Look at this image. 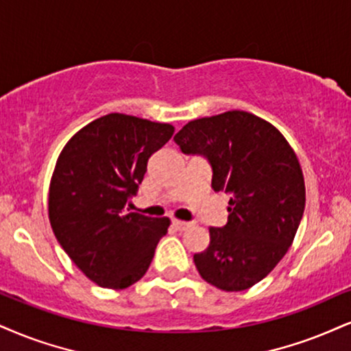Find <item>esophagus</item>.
Listing matches in <instances>:
<instances>
[{"label": "esophagus", "instance_id": "esophagus-1", "mask_svg": "<svg viewBox=\"0 0 351 351\" xmlns=\"http://www.w3.org/2000/svg\"><path fill=\"white\" fill-rule=\"evenodd\" d=\"M172 226H174L176 229H179V231H184V229H187L190 226V223L180 221V219H172Z\"/></svg>", "mask_w": 351, "mask_h": 351}]
</instances>
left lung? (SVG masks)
Listing matches in <instances>:
<instances>
[{
    "label": "left lung",
    "mask_w": 351,
    "mask_h": 351,
    "mask_svg": "<svg viewBox=\"0 0 351 351\" xmlns=\"http://www.w3.org/2000/svg\"><path fill=\"white\" fill-rule=\"evenodd\" d=\"M184 154L208 159L211 189L226 192V226L210 228V244L193 255L198 274L223 291L265 278L295 239L306 203L295 151L274 125L244 110L203 117L174 136Z\"/></svg>",
    "instance_id": "left-lung-1"
}]
</instances>
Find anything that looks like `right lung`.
Here are the masks:
<instances>
[{
    "label": "right lung",
    "mask_w": 351,
    "mask_h": 351,
    "mask_svg": "<svg viewBox=\"0 0 351 351\" xmlns=\"http://www.w3.org/2000/svg\"><path fill=\"white\" fill-rule=\"evenodd\" d=\"M174 127L109 114L81 128L58 156L49 192L56 241L75 265L102 288L136 283L166 236L169 218L128 213L151 154Z\"/></svg>",
    "instance_id": "add662e5"
}]
</instances>
